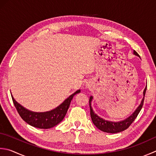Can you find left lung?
I'll list each match as a JSON object with an SVG mask.
<instances>
[{"instance_id": "1", "label": "left lung", "mask_w": 156, "mask_h": 156, "mask_svg": "<svg viewBox=\"0 0 156 156\" xmlns=\"http://www.w3.org/2000/svg\"><path fill=\"white\" fill-rule=\"evenodd\" d=\"M133 54L135 55H136L140 57L139 54L137 53L135 51H133ZM146 90H147V86H146L144 90H143V97L141 100V102L140 103V105L137 107L136 109H135V111L134 112L133 114L130 115V116L126 118V119H124L123 120L118 121V122H112V121L106 120L105 119L99 117L98 115L96 114L94 112L92 107H91V102H92L93 97L90 96L89 99L90 117H91V119H92V121L94 125H95V126L97 128V129H99L101 131H103V132L108 133H117L127 129L130 126V125L133 122L134 120H135V118L137 117V115H138L140 111H141L143 105V101H144Z\"/></svg>"}]
</instances>
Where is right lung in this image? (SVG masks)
Masks as SVG:
<instances>
[{
	"label": "right lung",
	"mask_w": 156,
	"mask_h": 156,
	"mask_svg": "<svg viewBox=\"0 0 156 156\" xmlns=\"http://www.w3.org/2000/svg\"><path fill=\"white\" fill-rule=\"evenodd\" d=\"M80 93V89L76 90L74 93L64 100V101L61 103L59 106H57L56 108L45 112H34L30 111L17 103L12 94L11 97L17 112L26 123L38 129H48L56 126L63 120L68 112L73 97L76 94Z\"/></svg>",
	"instance_id": "obj_1"
}]
</instances>
